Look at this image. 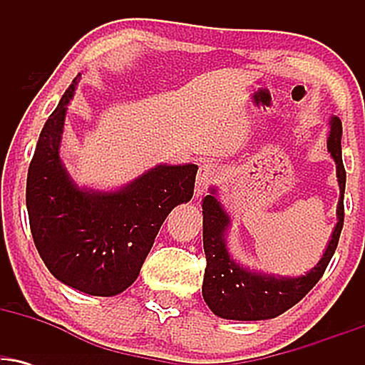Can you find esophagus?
Listing matches in <instances>:
<instances>
[{"instance_id":"obj_1","label":"esophagus","mask_w":365,"mask_h":365,"mask_svg":"<svg viewBox=\"0 0 365 365\" xmlns=\"http://www.w3.org/2000/svg\"><path fill=\"white\" fill-rule=\"evenodd\" d=\"M221 177V171L216 165L212 163H204L199 168V173H197V185H195V195H202L206 192V188L212 183H216Z\"/></svg>"}]
</instances>
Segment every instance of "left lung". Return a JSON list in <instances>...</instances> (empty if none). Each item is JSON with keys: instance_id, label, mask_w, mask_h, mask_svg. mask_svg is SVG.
<instances>
[{"instance_id": "obj_1", "label": "left lung", "mask_w": 365, "mask_h": 365, "mask_svg": "<svg viewBox=\"0 0 365 365\" xmlns=\"http://www.w3.org/2000/svg\"><path fill=\"white\" fill-rule=\"evenodd\" d=\"M341 121L331 120L328 150L336 163L338 183H340V202H338V223L334 226L328 249L316 267L299 278L259 274L245 269L230 257L225 245V232L230 217L215 197L206 195L202 200V240L206 252V271H204L202 297L212 312L223 319L262 321L273 319L284 311L299 304L316 287L324 274L340 240L345 220L343 194H345L346 171L341 159Z\"/></svg>"}]
</instances>
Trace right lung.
Masks as SVG:
<instances>
[{
  "label": "right lung",
  "mask_w": 365,
  "mask_h": 365,
  "mask_svg": "<svg viewBox=\"0 0 365 365\" xmlns=\"http://www.w3.org/2000/svg\"><path fill=\"white\" fill-rule=\"evenodd\" d=\"M75 86L77 78L41 130L27 175L29 223L54 278L111 297L135 282L171 209L192 199L197 166H158L116 192L81 190L58 150Z\"/></svg>",
  "instance_id": "add662e5"
}]
</instances>
